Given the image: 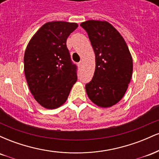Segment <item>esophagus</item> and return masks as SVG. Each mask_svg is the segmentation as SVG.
Masks as SVG:
<instances>
[{
    "label": "esophagus",
    "mask_w": 159,
    "mask_h": 159,
    "mask_svg": "<svg viewBox=\"0 0 159 159\" xmlns=\"http://www.w3.org/2000/svg\"><path fill=\"white\" fill-rule=\"evenodd\" d=\"M82 65H83V62H82V61H80L79 63H78V66L81 67V66H82Z\"/></svg>",
    "instance_id": "esophagus-1"
}]
</instances>
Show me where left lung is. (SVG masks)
<instances>
[{"label": "left lung", "instance_id": "8db88e82", "mask_svg": "<svg viewBox=\"0 0 159 159\" xmlns=\"http://www.w3.org/2000/svg\"><path fill=\"white\" fill-rule=\"evenodd\" d=\"M81 26L87 32L96 57L94 75L86 84V92L95 105L110 107L122 99L130 83L132 54L121 34L107 21L88 20Z\"/></svg>", "mask_w": 159, "mask_h": 159}]
</instances>
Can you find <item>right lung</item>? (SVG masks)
I'll return each mask as SVG.
<instances>
[{"label": "right lung", "instance_id": "obj_1", "mask_svg": "<svg viewBox=\"0 0 159 159\" xmlns=\"http://www.w3.org/2000/svg\"><path fill=\"white\" fill-rule=\"evenodd\" d=\"M78 25L49 21L32 36L24 56V71L34 98L42 107L55 109L66 102L77 81L66 39Z\"/></svg>", "mask_w": 159, "mask_h": 159}]
</instances>
